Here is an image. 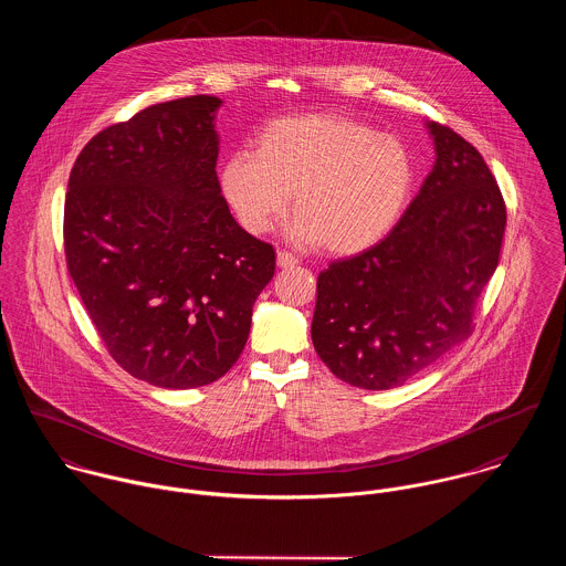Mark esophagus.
<instances>
[{"label": "esophagus", "instance_id": "obj_1", "mask_svg": "<svg viewBox=\"0 0 566 566\" xmlns=\"http://www.w3.org/2000/svg\"><path fill=\"white\" fill-rule=\"evenodd\" d=\"M276 263H279L281 268H294V265L298 263V259H296L292 252H287V250H279V252H276Z\"/></svg>", "mask_w": 566, "mask_h": 566}]
</instances>
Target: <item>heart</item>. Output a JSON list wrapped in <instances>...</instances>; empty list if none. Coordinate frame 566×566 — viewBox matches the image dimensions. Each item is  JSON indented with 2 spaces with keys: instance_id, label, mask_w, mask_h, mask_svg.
Instances as JSON below:
<instances>
[{
  "instance_id": "obj_1",
  "label": "heart",
  "mask_w": 566,
  "mask_h": 566,
  "mask_svg": "<svg viewBox=\"0 0 566 566\" xmlns=\"http://www.w3.org/2000/svg\"><path fill=\"white\" fill-rule=\"evenodd\" d=\"M411 185L413 161L401 139L331 113L272 122L254 153L240 150L222 167V191L245 231H270L294 193V238L331 254L381 242Z\"/></svg>"
}]
</instances>
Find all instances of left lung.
<instances>
[{"label": "left lung", "mask_w": 566, "mask_h": 566, "mask_svg": "<svg viewBox=\"0 0 566 566\" xmlns=\"http://www.w3.org/2000/svg\"><path fill=\"white\" fill-rule=\"evenodd\" d=\"M429 133L436 165L399 224L318 276L314 348L355 388H399L467 339L499 263L507 213L490 167L449 126Z\"/></svg>", "instance_id": "obj_1"}]
</instances>
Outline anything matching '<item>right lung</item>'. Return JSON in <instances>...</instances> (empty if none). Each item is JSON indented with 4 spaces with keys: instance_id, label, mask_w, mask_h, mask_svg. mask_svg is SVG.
Returning a JSON list of instances; mask_svg holds the SVG:
<instances>
[{
    "instance_id": "right-lung-1",
    "label": "right lung",
    "mask_w": 566,
    "mask_h": 566,
    "mask_svg": "<svg viewBox=\"0 0 566 566\" xmlns=\"http://www.w3.org/2000/svg\"><path fill=\"white\" fill-rule=\"evenodd\" d=\"M220 104L178 97L99 130L65 196V259L102 344L169 390L233 368L274 274V248L245 233L220 193Z\"/></svg>"
}]
</instances>
